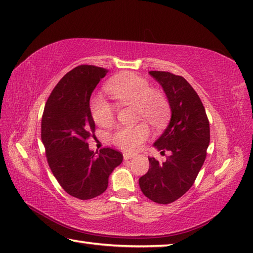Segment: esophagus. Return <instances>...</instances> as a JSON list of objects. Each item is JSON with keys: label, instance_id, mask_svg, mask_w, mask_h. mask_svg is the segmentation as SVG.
<instances>
[{"label": "esophagus", "instance_id": "34e87169", "mask_svg": "<svg viewBox=\"0 0 253 253\" xmlns=\"http://www.w3.org/2000/svg\"><path fill=\"white\" fill-rule=\"evenodd\" d=\"M134 156H136V155L135 154H132V153H125V154H123V159H125V160H131Z\"/></svg>", "mask_w": 253, "mask_h": 253}]
</instances>
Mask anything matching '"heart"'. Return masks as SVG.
Here are the masks:
<instances>
[{
  "instance_id": "b5f03b06",
  "label": "heart",
  "mask_w": 253,
  "mask_h": 253,
  "mask_svg": "<svg viewBox=\"0 0 253 253\" xmlns=\"http://www.w3.org/2000/svg\"><path fill=\"white\" fill-rule=\"evenodd\" d=\"M107 91L121 104H135L137 118H144L153 126H162L169 112L168 99L159 90L151 89L147 80L135 74L126 73L111 79L107 84ZM93 120L100 126H110L116 119V108L102 97H97L91 102ZM150 135L146 123L135 126H121L114 132V144L126 151H136Z\"/></svg>"
}]
</instances>
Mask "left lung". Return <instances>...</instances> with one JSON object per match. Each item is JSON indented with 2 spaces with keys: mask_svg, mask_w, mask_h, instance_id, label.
Here are the masks:
<instances>
[{
  "mask_svg": "<svg viewBox=\"0 0 253 253\" xmlns=\"http://www.w3.org/2000/svg\"><path fill=\"white\" fill-rule=\"evenodd\" d=\"M168 97L170 120L154 146L169 151L165 162L149 157L150 169L139 179L145 196L170 204L192 187L206 159L211 130L201 98L187 80L169 71H149Z\"/></svg>",
  "mask_w": 253,
  "mask_h": 253,
  "instance_id": "obj_1",
  "label": "left lung"
}]
</instances>
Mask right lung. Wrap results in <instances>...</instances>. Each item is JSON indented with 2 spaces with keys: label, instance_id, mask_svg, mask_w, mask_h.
<instances>
[{
  "label": "right lung",
  "instance_id": "add662e5",
  "mask_svg": "<svg viewBox=\"0 0 253 253\" xmlns=\"http://www.w3.org/2000/svg\"><path fill=\"white\" fill-rule=\"evenodd\" d=\"M107 73L90 65L70 70L51 91L42 118V141L52 174L66 193L82 201L101 195L123 160L111 147L94 153L87 143L94 135L90 97Z\"/></svg>",
  "mask_w": 253,
  "mask_h": 253
}]
</instances>
